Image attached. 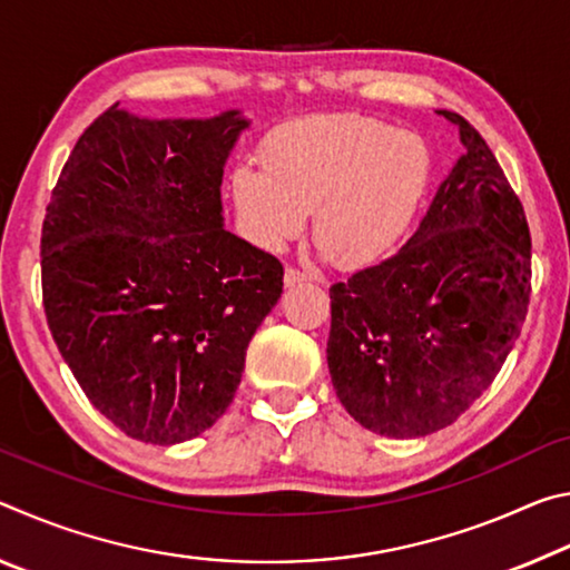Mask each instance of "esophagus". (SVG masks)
Segmentation results:
<instances>
[{
    "label": "esophagus",
    "instance_id": "34e87169",
    "mask_svg": "<svg viewBox=\"0 0 570 570\" xmlns=\"http://www.w3.org/2000/svg\"><path fill=\"white\" fill-rule=\"evenodd\" d=\"M304 282H308V276L304 272H298V268H286V272H284L286 288H294L298 284H304Z\"/></svg>",
    "mask_w": 570,
    "mask_h": 570
}]
</instances>
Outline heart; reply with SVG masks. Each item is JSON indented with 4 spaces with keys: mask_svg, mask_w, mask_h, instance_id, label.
Returning <instances> with one entry per match:
<instances>
[{
    "mask_svg": "<svg viewBox=\"0 0 570 570\" xmlns=\"http://www.w3.org/2000/svg\"><path fill=\"white\" fill-rule=\"evenodd\" d=\"M432 176L417 132L364 115H312L262 142V168L240 166L230 196L248 236L282 250L314 216V240L336 266L392 256L410 234Z\"/></svg>",
    "mask_w": 570,
    "mask_h": 570,
    "instance_id": "1",
    "label": "heart"
}]
</instances>
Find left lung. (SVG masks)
Instances as JSON below:
<instances>
[{"label":"left lung","instance_id":"obj_1","mask_svg":"<svg viewBox=\"0 0 570 570\" xmlns=\"http://www.w3.org/2000/svg\"><path fill=\"white\" fill-rule=\"evenodd\" d=\"M465 153L397 254L330 288L326 342L344 410L412 440L455 422L503 366L530 298V234L493 150L458 112Z\"/></svg>","mask_w":570,"mask_h":570}]
</instances>
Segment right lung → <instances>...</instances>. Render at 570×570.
<instances>
[{"label": "right lung", "instance_id": "obj_1", "mask_svg": "<svg viewBox=\"0 0 570 570\" xmlns=\"http://www.w3.org/2000/svg\"><path fill=\"white\" fill-rule=\"evenodd\" d=\"M238 110L150 120L112 105L80 135L42 224L52 340L92 407L125 435L178 445L238 390L284 266L224 228Z\"/></svg>", "mask_w": 570, "mask_h": 570}]
</instances>
